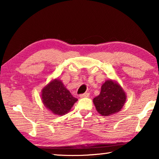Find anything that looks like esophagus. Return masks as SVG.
I'll return each instance as SVG.
<instances>
[{"instance_id":"obj_1","label":"esophagus","mask_w":159,"mask_h":159,"mask_svg":"<svg viewBox=\"0 0 159 159\" xmlns=\"http://www.w3.org/2000/svg\"><path fill=\"white\" fill-rule=\"evenodd\" d=\"M89 96V93H83V94H80V95H79V97L80 98H87V97H88Z\"/></svg>"}]
</instances>
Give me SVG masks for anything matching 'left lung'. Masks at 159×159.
<instances>
[{"mask_svg":"<svg viewBox=\"0 0 159 159\" xmlns=\"http://www.w3.org/2000/svg\"><path fill=\"white\" fill-rule=\"evenodd\" d=\"M125 100L126 95L122 88L109 80L102 85L100 94L93 99V102L99 114L108 116L119 111Z\"/></svg>","mask_w":159,"mask_h":159,"instance_id":"left-lung-1","label":"left lung"}]
</instances>
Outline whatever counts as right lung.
<instances>
[{
    "label": "right lung",
    "instance_id": "1",
    "mask_svg": "<svg viewBox=\"0 0 159 159\" xmlns=\"http://www.w3.org/2000/svg\"><path fill=\"white\" fill-rule=\"evenodd\" d=\"M42 101L53 114L62 116L70 111L78 99L72 96L58 79L54 80L42 90Z\"/></svg>",
    "mask_w": 159,
    "mask_h": 159
}]
</instances>
